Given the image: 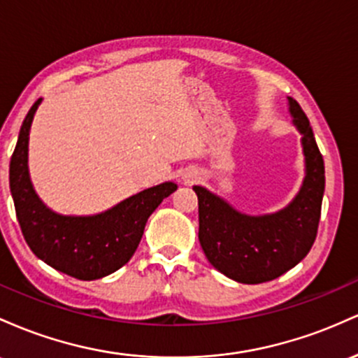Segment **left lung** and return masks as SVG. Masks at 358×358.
<instances>
[{
	"label": "left lung",
	"mask_w": 358,
	"mask_h": 358,
	"mask_svg": "<svg viewBox=\"0 0 358 358\" xmlns=\"http://www.w3.org/2000/svg\"><path fill=\"white\" fill-rule=\"evenodd\" d=\"M304 155V179L282 210L247 215L203 186H192L199 204V243L216 271L242 284H260L298 266L315 243L324 192V162L298 101L287 98Z\"/></svg>",
	"instance_id": "obj_1"
}]
</instances>
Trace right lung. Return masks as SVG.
Masks as SVG:
<instances>
[{
	"label": "right lung",
	"mask_w": 358,
	"mask_h": 358,
	"mask_svg": "<svg viewBox=\"0 0 358 358\" xmlns=\"http://www.w3.org/2000/svg\"><path fill=\"white\" fill-rule=\"evenodd\" d=\"M42 98L35 101L20 128L10 162V191L28 247L47 266L81 280L113 274L135 254L148 216L178 189L167 180L120 201L98 215H60L42 199L28 171V140L34 116Z\"/></svg>",
	"instance_id": "1"
}]
</instances>
